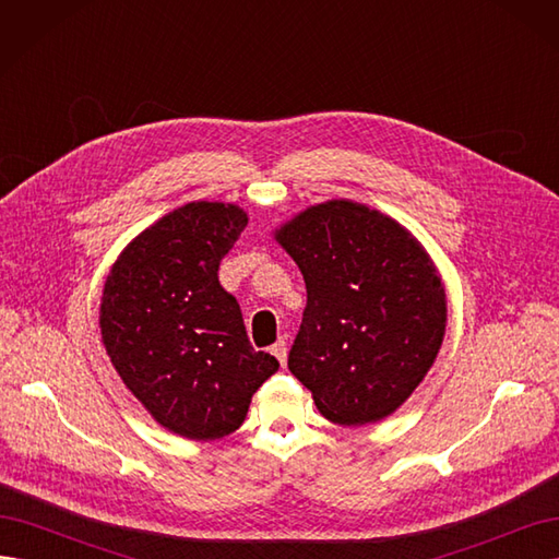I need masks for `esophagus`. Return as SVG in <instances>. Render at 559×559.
<instances>
[{
    "mask_svg": "<svg viewBox=\"0 0 559 559\" xmlns=\"http://www.w3.org/2000/svg\"><path fill=\"white\" fill-rule=\"evenodd\" d=\"M277 357V361L284 366L286 364V352H289V347H286V341L284 337H280V341L273 345V349H270Z\"/></svg>",
    "mask_w": 559,
    "mask_h": 559,
    "instance_id": "1",
    "label": "esophagus"
}]
</instances>
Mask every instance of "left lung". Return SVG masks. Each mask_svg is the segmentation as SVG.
Instances as JSON below:
<instances>
[{
  "mask_svg": "<svg viewBox=\"0 0 559 559\" xmlns=\"http://www.w3.org/2000/svg\"><path fill=\"white\" fill-rule=\"evenodd\" d=\"M277 242L308 289L289 370L335 425L392 415L445 333V292L427 251L394 218L349 200L298 214Z\"/></svg>",
  "mask_w": 559,
  "mask_h": 559,
  "instance_id": "1",
  "label": "left lung"
}]
</instances>
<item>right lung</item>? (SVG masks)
Here are the masks:
<instances>
[{"mask_svg":"<svg viewBox=\"0 0 559 559\" xmlns=\"http://www.w3.org/2000/svg\"><path fill=\"white\" fill-rule=\"evenodd\" d=\"M247 214L189 202L146 228L105 282L99 329L109 359L156 421L191 441L238 429L257 389L280 368L251 347L218 265Z\"/></svg>","mask_w":559,"mask_h":559,"instance_id":"1","label":"right lung"}]
</instances>
